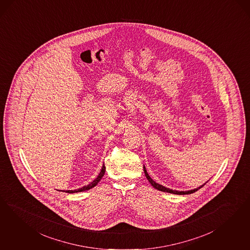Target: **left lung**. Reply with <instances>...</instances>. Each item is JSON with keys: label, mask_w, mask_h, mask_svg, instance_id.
Segmentation results:
<instances>
[{"label": "left lung", "mask_w": 250, "mask_h": 250, "mask_svg": "<svg viewBox=\"0 0 250 250\" xmlns=\"http://www.w3.org/2000/svg\"><path fill=\"white\" fill-rule=\"evenodd\" d=\"M144 171H145V177L146 178L148 179V181L150 182V184L153 186L154 188H156V189H158V190H160V191H163V192H167V193H172V194H177V195H185V194H191L194 193V192H196L198 189H200L201 188H202L203 186L205 185L206 183H204L203 185L200 186L199 188H194V189H191V190H187V191H178V190H174V189H171V188H166V187H164V186L160 185V184H158V183H156L155 181H153V179L151 178V177L148 175V173H147V171H146V168H145V166H144Z\"/></svg>", "instance_id": "left-lung-1"}]
</instances>
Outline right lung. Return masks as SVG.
<instances>
[{"instance_id": "1", "label": "right lung", "mask_w": 250, "mask_h": 250, "mask_svg": "<svg viewBox=\"0 0 250 250\" xmlns=\"http://www.w3.org/2000/svg\"><path fill=\"white\" fill-rule=\"evenodd\" d=\"M105 165L103 164V167H102V169L100 171V173L98 174V176H97V178L95 179V180H93L90 184H88L87 186H83V187H82L80 188H78V189H74V190H66V191H63V192H67V193H77V192H82V191H85V190H89L90 188H94L95 186L97 185V183L102 179V177H104V175H105Z\"/></svg>"}]
</instances>
